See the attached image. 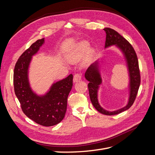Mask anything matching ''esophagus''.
Returning a JSON list of instances; mask_svg holds the SVG:
<instances>
[{
    "label": "esophagus",
    "mask_w": 155,
    "mask_h": 155,
    "mask_svg": "<svg viewBox=\"0 0 155 155\" xmlns=\"http://www.w3.org/2000/svg\"><path fill=\"white\" fill-rule=\"evenodd\" d=\"M81 79V75L80 74H76L74 75V78H73V81L74 83H76L79 81Z\"/></svg>",
    "instance_id": "esophagus-1"
}]
</instances>
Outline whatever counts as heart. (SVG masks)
<instances>
[{
    "label": "heart",
    "mask_w": 155,
    "mask_h": 155,
    "mask_svg": "<svg viewBox=\"0 0 155 155\" xmlns=\"http://www.w3.org/2000/svg\"><path fill=\"white\" fill-rule=\"evenodd\" d=\"M89 46H90V45H89V43L87 41L81 42V43H79L78 45V46H77L76 53H75V55H76V57H78V58L81 57V56L86 52L87 50L89 48ZM93 54H94V50L93 49H91L90 50H89L88 55L87 58L85 60L86 62H88V61L91 59Z\"/></svg>",
    "instance_id": "heart-1"
}]
</instances>
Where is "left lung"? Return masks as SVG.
<instances>
[{"label":"left lung","mask_w":155,"mask_h":155,"mask_svg":"<svg viewBox=\"0 0 155 155\" xmlns=\"http://www.w3.org/2000/svg\"><path fill=\"white\" fill-rule=\"evenodd\" d=\"M106 33V41L105 48L114 46L119 49L125 61L129 76V98L127 105L114 111L104 109L98 101V91L102 85V78L100 70V62L97 60L88 68L85 74V78L89 81L88 84L89 95L91 101L95 109L100 113L105 115H115L129 109L132 106L137 97L140 85V74L138 66V61L135 51L129 42L116 31L109 28L104 29Z\"/></svg>","instance_id":"obj_1"}]
</instances>
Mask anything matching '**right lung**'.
<instances>
[{
    "label": "right lung",
    "instance_id": "1",
    "mask_svg": "<svg viewBox=\"0 0 155 155\" xmlns=\"http://www.w3.org/2000/svg\"><path fill=\"white\" fill-rule=\"evenodd\" d=\"M45 43V38L33 43L18 58L13 73L15 95L23 112L35 123L46 127L58 124L64 118L67 107V98L72 87V74L51 85L44 94H37L32 90L28 78L32 57Z\"/></svg>",
    "mask_w": 155,
    "mask_h": 155
}]
</instances>
